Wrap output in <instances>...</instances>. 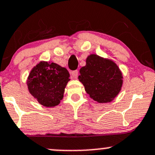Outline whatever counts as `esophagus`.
Wrapping results in <instances>:
<instances>
[{
    "label": "esophagus",
    "mask_w": 155,
    "mask_h": 155,
    "mask_svg": "<svg viewBox=\"0 0 155 155\" xmlns=\"http://www.w3.org/2000/svg\"><path fill=\"white\" fill-rule=\"evenodd\" d=\"M78 74H79V71L77 70H73V71L71 72V75L73 78L76 79L78 77Z\"/></svg>",
    "instance_id": "1"
}]
</instances>
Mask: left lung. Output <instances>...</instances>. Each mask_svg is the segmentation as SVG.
<instances>
[{
    "label": "left lung",
    "mask_w": 155,
    "mask_h": 155,
    "mask_svg": "<svg viewBox=\"0 0 155 155\" xmlns=\"http://www.w3.org/2000/svg\"><path fill=\"white\" fill-rule=\"evenodd\" d=\"M79 79L94 101L108 103L117 96L122 85V74L113 61L91 54L79 70Z\"/></svg>",
    "instance_id": "obj_1"
}]
</instances>
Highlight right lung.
I'll return each instance as SVG.
<instances>
[{"label": "right lung", "instance_id": "add662e5", "mask_svg": "<svg viewBox=\"0 0 155 155\" xmlns=\"http://www.w3.org/2000/svg\"><path fill=\"white\" fill-rule=\"evenodd\" d=\"M70 74L57 64L40 62L30 73L28 87L30 93L42 105L52 107L60 104Z\"/></svg>", "mask_w": 155, "mask_h": 155}]
</instances>
